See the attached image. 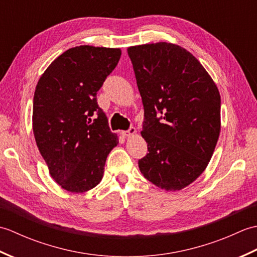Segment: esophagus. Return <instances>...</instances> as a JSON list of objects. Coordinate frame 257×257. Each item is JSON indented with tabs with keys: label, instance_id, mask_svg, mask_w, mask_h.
<instances>
[{
	"label": "esophagus",
	"instance_id": "34e87169",
	"mask_svg": "<svg viewBox=\"0 0 257 257\" xmlns=\"http://www.w3.org/2000/svg\"><path fill=\"white\" fill-rule=\"evenodd\" d=\"M136 133H137V130H136L135 127H130L128 130H125V132H121V135L123 136V137H132V136L136 135Z\"/></svg>",
	"mask_w": 257,
	"mask_h": 257
}]
</instances>
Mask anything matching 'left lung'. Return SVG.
Segmentation results:
<instances>
[{"label":"left lung","mask_w":257,"mask_h":257,"mask_svg":"<svg viewBox=\"0 0 257 257\" xmlns=\"http://www.w3.org/2000/svg\"><path fill=\"white\" fill-rule=\"evenodd\" d=\"M145 119L148 151L138 161L157 187L177 191L204 171L220 136L221 97L192 54L160 42L128 48Z\"/></svg>","instance_id":"left-lung-1"}]
</instances>
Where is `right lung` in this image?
I'll list each match as a JSON object with an SVG mask.
<instances>
[{"mask_svg":"<svg viewBox=\"0 0 257 257\" xmlns=\"http://www.w3.org/2000/svg\"><path fill=\"white\" fill-rule=\"evenodd\" d=\"M121 56L119 48L81 45L54 61L36 85L33 133L52 178L69 192L101 181L107 156L118 145L97 91Z\"/></svg>","mask_w":257,"mask_h":257,"instance_id":"1","label":"right lung"}]
</instances>
